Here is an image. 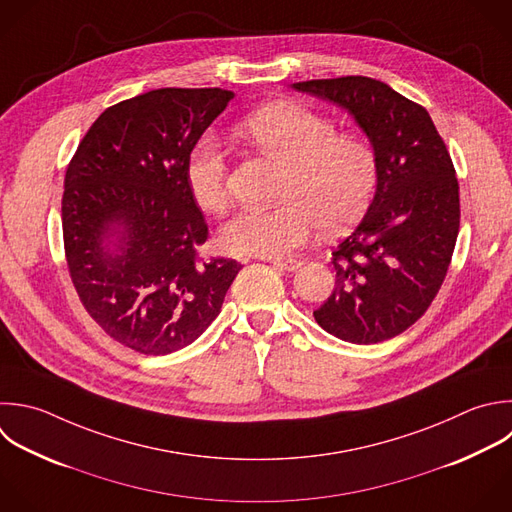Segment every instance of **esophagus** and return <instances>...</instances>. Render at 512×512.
Returning a JSON list of instances; mask_svg holds the SVG:
<instances>
[{
  "instance_id": "34e87169",
  "label": "esophagus",
  "mask_w": 512,
  "mask_h": 512,
  "mask_svg": "<svg viewBox=\"0 0 512 512\" xmlns=\"http://www.w3.org/2000/svg\"><path fill=\"white\" fill-rule=\"evenodd\" d=\"M266 262H270L272 266L280 268V270H288V272H294L302 266L300 260H292V258H264Z\"/></svg>"
}]
</instances>
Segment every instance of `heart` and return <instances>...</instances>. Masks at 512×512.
Masks as SVG:
<instances>
[{
    "mask_svg": "<svg viewBox=\"0 0 512 512\" xmlns=\"http://www.w3.org/2000/svg\"><path fill=\"white\" fill-rule=\"evenodd\" d=\"M336 124L314 110L278 102L250 114L238 134L286 166L280 198L272 208H248L222 230L226 250L276 258L306 244L322 226L340 232L368 208L380 178L376 150L360 136L336 134ZM188 190L204 212L228 204V154L206 134L186 158Z\"/></svg>",
    "mask_w": 512,
    "mask_h": 512,
    "instance_id": "1",
    "label": "heart"
}]
</instances>
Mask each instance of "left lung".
I'll list each match as a JSON object with an SVG mask.
<instances>
[{
    "mask_svg": "<svg viewBox=\"0 0 512 512\" xmlns=\"http://www.w3.org/2000/svg\"><path fill=\"white\" fill-rule=\"evenodd\" d=\"M292 88L346 108L380 164L366 216L332 252L336 286L314 318L346 342L394 338L428 310L452 260L460 200L446 144L420 104L378 80L342 76Z\"/></svg>",
    "mask_w": 512,
    "mask_h": 512,
    "instance_id": "1",
    "label": "left lung"
}]
</instances>
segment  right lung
I'll return each mask as SVG.
<instances>
[{
  "label": "right lung",
  "instance_id": "right-lung-1",
  "mask_svg": "<svg viewBox=\"0 0 512 512\" xmlns=\"http://www.w3.org/2000/svg\"><path fill=\"white\" fill-rule=\"evenodd\" d=\"M234 98L220 88H160L106 108L68 164L64 250L96 324L148 356L192 344L218 316L242 264L204 260L208 224L186 184V158ZM127 228L112 259L101 236Z\"/></svg>",
  "mask_w": 512,
  "mask_h": 512
}]
</instances>
